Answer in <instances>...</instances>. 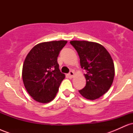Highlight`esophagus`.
I'll return each instance as SVG.
<instances>
[{
	"label": "esophagus",
	"instance_id": "34e87169",
	"mask_svg": "<svg viewBox=\"0 0 133 133\" xmlns=\"http://www.w3.org/2000/svg\"><path fill=\"white\" fill-rule=\"evenodd\" d=\"M68 76H69V77H70V78H72V77H74V72L73 71H70V72L69 73Z\"/></svg>",
	"mask_w": 133,
	"mask_h": 133
}]
</instances>
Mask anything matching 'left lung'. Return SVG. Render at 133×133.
Listing matches in <instances>:
<instances>
[{"label":"left lung","instance_id":"1","mask_svg":"<svg viewBox=\"0 0 133 133\" xmlns=\"http://www.w3.org/2000/svg\"><path fill=\"white\" fill-rule=\"evenodd\" d=\"M77 51L81 68L86 70V86L79 93L89 100L99 98L110 89L114 77V65L110 54L101 44L86 41H71Z\"/></svg>","mask_w":133,"mask_h":133}]
</instances>
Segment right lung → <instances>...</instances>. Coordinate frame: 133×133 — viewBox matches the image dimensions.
Wrapping results in <instances>:
<instances>
[{"label": "right lung", "mask_w": 133, "mask_h": 133, "mask_svg": "<svg viewBox=\"0 0 133 133\" xmlns=\"http://www.w3.org/2000/svg\"><path fill=\"white\" fill-rule=\"evenodd\" d=\"M67 41L41 42L27 55L23 64L22 80L29 95L36 101L47 103L54 99L65 74L57 63L59 52Z\"/></svg>", "instance_id": "1"}]
</instances>
